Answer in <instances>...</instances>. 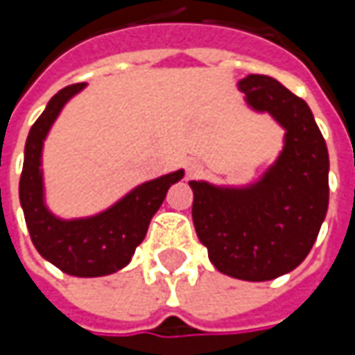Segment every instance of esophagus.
<instances>
[{
  "label": "esophagus",
  "mask_w": 355,
  "mask_h": 355,
  "mask_svg": "<svg viewBox=\"0 0 355 355\" xmlns=\"http://www.w3.org/2000/svg\"><path fill=\"white\" fill-rule=\"evenodd\" d=\"M201 170H203V166H201V162H198V159H187L185 162V175L187 178H198Z\"/></svg>",
  "instance_id": "34e87169"
}]
</instances>
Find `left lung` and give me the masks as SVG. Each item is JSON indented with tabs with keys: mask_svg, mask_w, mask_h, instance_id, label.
I'll return each instance as SVG.
<instances>
[{
	"mask_svg": "<svg viewBox=\"0 0 355 355\" xmlns=\"http://www.w3.org/2000/svg\"><path fill=\"white\" fill-rule=\"evenodd\" d=\"M245 103L284 128V146L247 185L189 182L191 217L213 266L241 280H272L294 270L312 249L328 211V148L308 104L277 78L239 80Z\"/></svg>",
	"mask_w": 355,
	"mask_h": 355,
	"instance_id": "obj_1",
	"label": "left lung"
}]
</instances>
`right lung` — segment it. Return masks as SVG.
I'll return each mask as SVG.
<instances>
[{"mask_svg":"<svg viewBox=\"0 0 355 355\" xmlns=\"http://www.w3.org/2000/svg\"><path fill=\"white\" fill-rule=\"evenodd\" d=\"M87 85L59 90L43 114L37 118L27 142L19 180V201L25 223L39 254L71 277H106L128 265L136 247L146 237L150 219L164 203L171 185L184 178V170L136 185L108 209L76 219H61L45 203L43 144L62 106Z\"/></svg>","mask_w":355,"mask_h":355,"instance_id":"right-lung-1","label":"right lung"}]
</instances>
